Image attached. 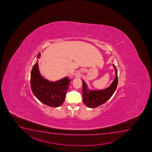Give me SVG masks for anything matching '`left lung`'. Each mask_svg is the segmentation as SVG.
<instances>
[{"mask_svg": "<svg viewBox=\"0 0 152 152\" xmlns=\"http://www.w3.org/2000/svg\"><path fill=\"white\" fill-rule=\"evenodd\" d=\"M115 71V78L108 88L99 91L89 90L86 83L82 80L83 101L89 108H96L105 103L110 98L115 91L118 83V71L113 64Z\"/></svg>", "mask_w": 152, "mask_h": 152, "instance_id": "1", "label": "left lung"}]
</instances>
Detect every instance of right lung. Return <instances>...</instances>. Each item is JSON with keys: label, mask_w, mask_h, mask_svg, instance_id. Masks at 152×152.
<instances>
[{"label": "right lung", "mask_w": 152, "mask_h": 152, "mask_svg": "<svg viewBox=\"0 0 152 152\" xmlns=\"http://www.w3.org/2000/svg\"><path fill=\"white\" fill-rule=\"evenodd\" d=\"M40 56L39 52L37 58ZM71 81L68 77L55 82L47 80L40 74L38 61L34 65L31 72V86L32 93L40 102L51 107H58L64 102Z\"/></svg>", "instance_id": "add662e5"}]
</instances>
